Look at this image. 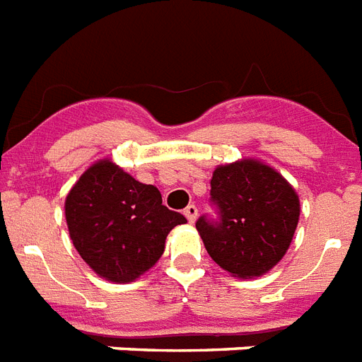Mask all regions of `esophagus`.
Segmentation results:
<instances>
[{
  "label": "esophagus",
  "instance_id": "esophagus-1",
  "mask_svg": "<svg viewBox=\"0 0 362 362\" xmlns=\"http://www.w3.org/2000/svg\"><path fill=\"white\" fill-rule=\"evenodd\" d=\"M197 214H199V210H197L195 204H189V206H186V210H184V216L187 217V221H189V223L195 221Z\"/></svg>",
  "mask_w": 362,
  "mask_h": 362
}]
</instances>
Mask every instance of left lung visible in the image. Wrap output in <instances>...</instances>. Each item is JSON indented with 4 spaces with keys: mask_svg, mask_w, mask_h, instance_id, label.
Returning a JSON list of instances; mask_svg holds the SVG:
<instances>
[{
    "mask_svg": "<svg viewBox=\"0 0 362 362\" xmlns=\"http://www.w3.org/2000/svg\"><path fill=\"white\" fill-rule=\"evenodd\" d=\"M216 217L195 227L208 255L234 277H260L284 257L299 219L293 187L272 167L252 160L217 167L210 182Z\"/></svg>",
    "mask_w": 362,
    "mask_h": 362,
    "instance_id": "left-lung-1",
    "label": "left lung"
}]
</instances>
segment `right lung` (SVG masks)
<instances>
[{
	"label": "right lung",
	"instance_id": "1",
	"mask_svg": "<svg viewBox=\"0 0 362 362\" xmlns=\"http://www.w3.org/2000/svg\"><path fill=\"white\" fill-rule=\"evenodd\" d=\"M64 214L79 257L113 283H130L151 269L163 255L167 234L187 221L161 204L158 187L141 184L107 160L81 175Z\"/></svg>",
	"mask_w": 362,
	"mask_h": 362
}]
</instances>
